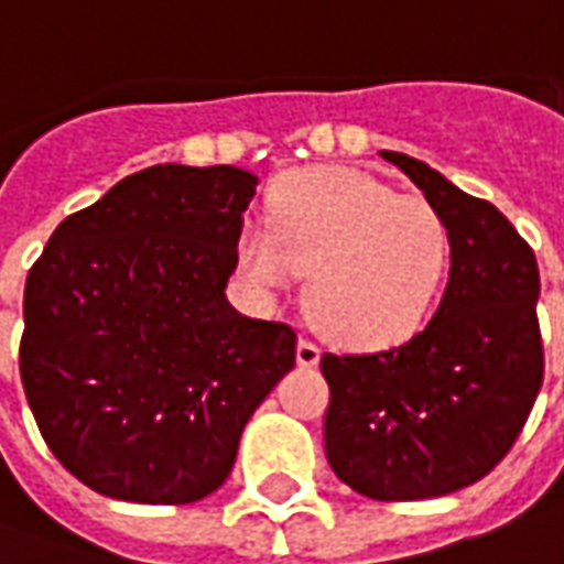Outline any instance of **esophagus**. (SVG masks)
Instances as JSON below:
<instances>
[{"instance_id":"1","label":"esophagus","mask_w":564,"mask_h":564,"mask_svg":"<svg viewBox=\"0 0 564 564\" xmlns=\"http://www.w3.org/2000/svg\"><path fill=\"white\" fill-rule=\"evenodd\" d=\"M295 359L302 368H314L319 362V347L317 341L311 338H299V347H295Z\"/></svg>"}]
</instances>
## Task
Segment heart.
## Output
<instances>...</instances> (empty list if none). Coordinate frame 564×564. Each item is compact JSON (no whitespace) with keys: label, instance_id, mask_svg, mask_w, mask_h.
<instances>
[{"label":"heart","instance_id":"obj_1","mask_svg":"<svg viewBox=\"0 0 564 564\" xmlns=\"http://www.w3.org/2000/svg\"><path fill=\"white\" fill-rule=\"evenodd\" d=\"M449 259V229L423 196H399L354 169H302L269 193V232L238 235L250 281L283 286L307 271L305 307L354 347L411 335L432 307Z\"/></svg>","mask_w":564,"mask_h":564}]
</instances>
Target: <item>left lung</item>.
Returning <instances> with one entry per match:
<instances>
[{"instance_id":"8db88e82","label":"left lung","mask_w":564,"mask_h":564,"mask_svg":"<svg viewBox=\"0 0 564 564\" xmlns=\"http://www.w3.org/2000/svg\"><path fill=\"white\" fill-rule=\"evenodd\" d=\"M449 229V281L435 317L399 347L323 354V441L359 496L416 501L477 484L508 456L544 383L534 250L501 210L425 162L383 150Z\"/></svg>"}]
</instances>
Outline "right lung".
<instances>
[{"label":"right lung","mask_w":564,"mask_h":564,"mask_svg":"<svg viewBox=\"0 0 564 564\" xmlns=\"http://www.w3.org/2000/svg\"><path fill=\"white\" fill-rule=\"evenodd\" d=\"M257 177L150 165L68 214L23 290L20 380L44 444L99 496L189 505L295 366V329L226 302Z\"/></svg>","instance_id":"add662e5"}]
</instances>
